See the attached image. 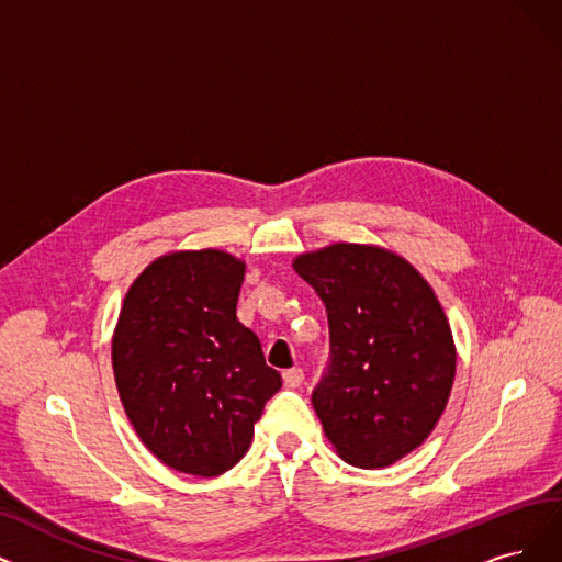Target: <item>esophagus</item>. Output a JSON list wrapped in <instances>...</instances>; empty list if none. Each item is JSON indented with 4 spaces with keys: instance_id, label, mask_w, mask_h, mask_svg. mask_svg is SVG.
<instances>
[{
    "instance_id": "1",
    "label": "esophagus",
    "mask_w": 562,
    "mask_h": 562,
    "mask_svg": "<svg viewBox=\"0 0 562 562\" xmlns=\"http://www.w3.org/2000/svg\"><path fill=\"white\" fill-rule=\"evenodd\" d=\"M302 380H304V371L302 369H288V371H283V385L285 387H290V390H295V387H300L302 385Z\"/></svg>"
}]
</instances>
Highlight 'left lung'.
Listing matches in <instances>:
<instances>
[{
	"mask_svg": "<svg viewBox=\"0 0 562 562\" xmlns=\"http://www.w3.org/2000/svg\"><path fill=\"white\" fill-rule=\"evenodd\" d=\"M293 267L327 311L329 364L311 394L325 436L350 465H392L429 438L454 385L457 348L434 288L369 244H331Z\"/></svg>",
	"mask_w": 562,
	"mask_h": 562,
	"instance_id": "8db88e82",
	"label": "left lung"
}]
</instances>
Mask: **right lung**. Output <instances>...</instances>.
Listing matches in <instances>:
<instances>
[{
    "label": "right lung",
    "mask_w": 562,
    "mask_h": 562,
    "mask_svg": "<svg viewBox=\"0 0 562 562\" xmlns=\"http://www.w3.org/2000/svg\"><path fill=\"white\" fill-rule=\"evenodd\" d=\"M246 265L218 249L156 258L133 281L112 336V371L147 450L179 473L216 477L249 450L281 375L237 321Z\"/></svg>",
    "instance_id": "right-lung-1"
}]
</instances>
